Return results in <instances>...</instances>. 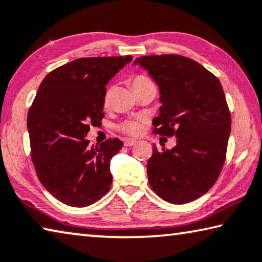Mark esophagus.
Returning a JSON list of instances; mask_svg holds the SVG:
<instances>
[{"mask_svg": "<svg viewBox=\"0 0 262 262\" xmlns=\"http://www.w3.org/2000/svg\"><path fill=\"white\" fill-rule=\"evenodd\" d=\"M124 146H134V145L137 143L135 139H124Z\"/></svg>", "mask_w": 262, "mask_h": 262, "instance_id": "34e87169", "label": "esophagus"}]
</instances>
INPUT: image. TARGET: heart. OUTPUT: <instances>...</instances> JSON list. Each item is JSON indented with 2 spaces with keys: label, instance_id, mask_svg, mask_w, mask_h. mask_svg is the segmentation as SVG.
<instances>
[{
  "label": "heart",
  "instance_id": "1",
  "mask_svg": "<svg viewBox=\"0 0 262 262\" xmlns=\"http://www.w3.org/2000/svg\"><path fill=\"white\" fill-rule=\"evenodd\" d=\"M148 82H151V80L147 77H145V76H143V75L135 76V77L131 79L132 86H134L135 90L138 89L139 86H142V85H144V84H146ZM110 94H111L110 89H107L105 91V94H104L103 102L105 105H107L108 102H110ZM144 123H145L144 119H125V120H123L122 123H119L116 127H117V130L119 132H122V134H124V135L139 136L144 130Z\"/></svg>",
  "mask_w": 262,
  "mask_h": 262
}]
</instances>
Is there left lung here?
<instances>
[{
	"instance_id": "left-lung-1",
	"label": "left lung",
	"mask_w": 262,
	"mask_h": 262,
	"mask_svg": "<svg viewBox=\"0 0 262 262\" xmlns=\"http://www.w3.org/2000/svg\"><path fill=\"white\" fill-rule=\"evenodd\" d=\"M134 64L159 86L163 105L154 132L177 138L171 150L154 145L148 183L167 203L198 199L215 184L226 159L231 112L223 86L201 64L180 55L142 56Z\"/></svg>"
}]
</instances>
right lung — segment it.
<instances>
[{"instance_id": "add662e5", "label": "right lung", "mask_w": 262, "mask_h": 262, "mask_svg": "<svg viewBox=\"0 0 262 262\" xmlns=\"http://www.w3.org/2000/svg\"><path fill=\"white\" fill-rule=\"evenodd\" d=\"M132 61L85 57L46 76L28 112L31 160L47 191L72 207H85L110 190V160L122 148L118 138L90 146V125L103 119L106 84Z\"/></svg>"}]
</instances>
